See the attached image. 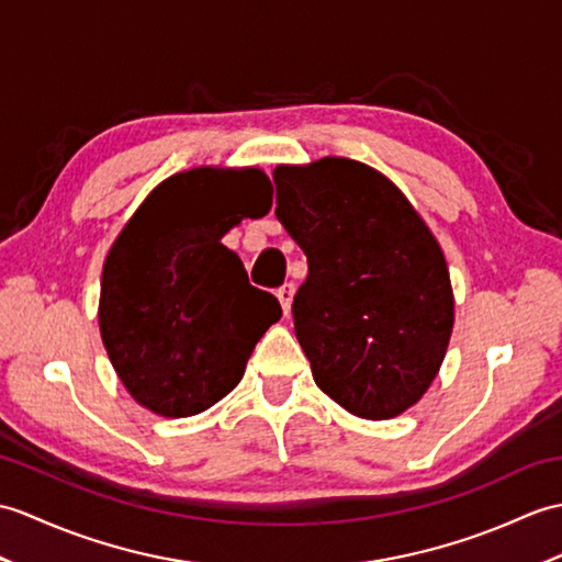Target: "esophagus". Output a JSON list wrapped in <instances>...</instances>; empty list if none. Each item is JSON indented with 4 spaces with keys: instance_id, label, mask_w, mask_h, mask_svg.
<instances>
[{
    "instance_id": "1",
    "label": "esophagus",
    "mask_w": 562,
    "mask_h": 562,
    "mask_svg": "<svg viewBox=\"0 0 562 562\" xmlns=\"http://www.w3.org/2000/svg\"><path fill=\"white\" fill-rule=\"evenodd\" d=\"M278 299H280L282 313H284V316H286V313H290V308H292V299H294V284H292V282L282 284L280 290H278Z\"/></svg>"
}]
</instances>
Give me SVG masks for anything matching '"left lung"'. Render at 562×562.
<instances>
[{
    "mask_svg": "<svg viewBox=\"0 0 562 562\" xmlns=\"http://www.w3.org/2000/svg\"><path fill=\"white\" fill-rule=\"evenodd\" d=\"M276 215L308 260L294 333L325 395L383 422L422 400L454 323L440 244L378 169L323 158L280 165Z\"/></svg>",
    "mask_w": 562,
    "mask_h": 562,
    "instance_id": "left-lung-1",
    "label": "left lung"
}]
</instances>
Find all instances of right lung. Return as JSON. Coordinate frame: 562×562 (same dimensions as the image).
Returning a JSON list of instances; mask_svg holds the SVG:
<instances>
[{
	"mask_svg": "<svg viewBox=\"0 0 562 562\" xmlns=\"http://www.w3.org/2000/svg\"><path fill=\"white\" fill-rule=\"evenodd\" d=\"M258 167H195L155 187L104 258L100 335L132 397L160 416L229 395L282 308L256 290L222 237L270 211Z\"/></svg>",
	"mask_w": 562,
	"mask_h": 562,
	"instance_id": "add662e5",
	"label": "right lung"
}]
</instances>
